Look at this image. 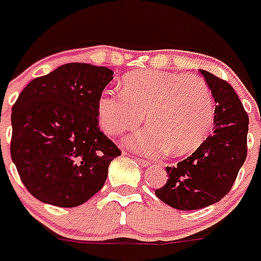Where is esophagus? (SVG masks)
I'll list each match as a JSON object with an SVG mask.
<instances>
[{
    "label": "esophagus",
    "instance_id": "1",
    "mask_svg": "<svg viewBox=\"0 0 261 261\" xmlns=\"http://www.w3.org/2000/svg\"><path fill=\"white\" fill-rule=\"evenodd\" d=\"M137 162H139V164H140L141 167H149L151 166V163L148 162V160H144V159H140V158H137Z\"/></svg>",
    "mask_w": 261,
    "mask_h": 261
}]
</instances>
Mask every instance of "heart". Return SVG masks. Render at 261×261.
Instances as JSON below:
<instances>
[{
  "label": "heart",
  "instance_id": "1",
  "mask_svg": "<svg viewBox=\"0 0 261 261\" xmlns=\"http://www.w3.org/2000/svg\"><path fill=\"white\" fill-rule=\"evenodd\" d=\"M122 91H105L98 99V118L110 136L136 129L147 113L148 126L128 139L145 155L191 153L209 136L214 99L197 75L136 71L122 78Z\"/></svg>",
  "mask_w": 261,
  "mask_h": 261
}]
</instances>
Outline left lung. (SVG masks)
<instances>
[{
    "mask_svg": "<svg viewBox=\"0 0 261 261\" xmlns=\"http://www.w3.org/2000/svg\"><path fill=\"white\" fill-rule=\"evenodd\" d=\"M217 106L214 128L197 151L174 167H166V185L155 191L160 201L178 210H198L221 201L232 189L247 158V112L226 81L199 70Z\"/></svg>",
    "mask_w": 261,
    "mask_h": 261,
    "instance_id": "left-lung-1",
    "label": "left lung"
}]
</instances>
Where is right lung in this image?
<instances>
[{"instance_id":"right-lung-1","label":"right lung","mask_w":261,"mask_h":261,"mask_svg":"<svg viewBox=\"0 0 261 261\" xmlns=\"http://www.w3.org/2000/svg\"><path fill=\"white\" fill-rule=\"evenodd\" d=\"M113 79L108 67L67 63L33 79L12 108L10 155L39 201L75 207L103 187L121 155L98 128V99Z\"/></svg>"}]
</instances>
